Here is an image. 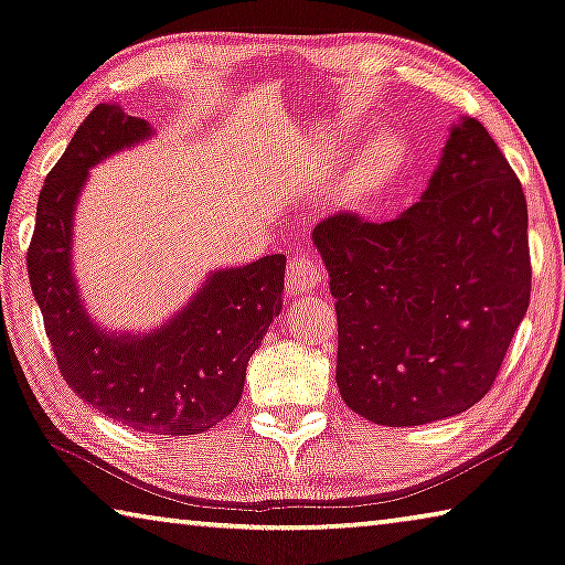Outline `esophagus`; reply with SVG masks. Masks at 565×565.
Wrapping results in <instances>:
<instances>
[{
  "instance_id": "obj_1",
  "label": "esophagus",
  "mask_w": 565,
  "mask_h": 565,
  "mask_svg": "<svg viewBox=\"0 0 565 565\" xmlns=\"http://www.w3.org/2000/svg\"><path fill=\"white\" fill-rule=\"evenodd\" d=\"M321 281H324V274H321L317 256L307 254V250H299V254L291 256L289 268H286V284H289L291 291L309 294L315 291Z\"/></svg>"
}]
</instances>
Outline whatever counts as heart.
<instances>
[{"instance_id":"b5f03b06","label":"heart","mask_w":565,"mask_h":565,"mask_svg":"<svg viewBox=\"0 0 565 565\" xmlns=\"http://www.w3.org/2000/svg\"><path fill=\"white\" fill-rule=\"evenodd\" d=\"M405 153L407 148L397 132H382V136L372 142L370 150H366L360 181L362 195L377 193L395 181V175L402 170V163H405Z\"/></svg>"}]
</instances>
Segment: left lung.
Returning a JSON list of instances; mask_svg holds the SVG:
<instances>
[{
	"instance_id": "8db88e82",
	"label": "left lung",
	"mask_w": 565,
	"mask_h": 565,
	"mask_svg": "<svg viewBox=\"0 0 565 565\" xmlns=\"http://www.w3.org/2000/svg\"><path fill=\"white\" fill-rule=\"evenodd\" d=\"M337 299V384L374 425L415 427L488 395L531 301L521 181L476 118L450 128L423 199L397 218L315 228Z\"/></svg>"
}]
</instances>
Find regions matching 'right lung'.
Segmentation results:
<instances>
[{
    "mask_svg": "<svg viewBox=\"0 0 565 565\" xmlns=\"http://www.w3.org/2000/svg\"><path fill=\"white\" fill-rule=\"evenodd\" d=\"M153 136V125L120 105L87 115L42 185L26 271L62 377L79 399L138 433L199 435L238 405L250 354L281 311L286 256L216 268L156 329L97 324L73 268L79 193L89 168Z\"/></svg>",
    "mask_w": 565,
    "mask_h": 565,
    "instance_id": "1",
    "label": "right lung"
}]
</instances>
